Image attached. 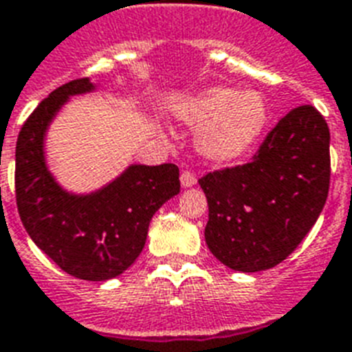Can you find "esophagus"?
Masks as SVG:
<instances>
[{
  "mask_svg": "<svg viewBox=\"0 0 352 352\" xmlns=\"http://www.w3.org/2000/svg\"><path fill=\"white\" fill-rule=\"evenodd\" d=\"M181 184L182 188H190V186H195L197 184V177L193 171L190 170H184L181 173Z\"/></svg>",
  "mask_w": 352,
  "mask_h": 352,
  "instance_id": "34e87169",
  "label": "esophagus"
}]
</instances>
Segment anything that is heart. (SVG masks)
Segmentation results:
<instances>
[{"instance_id": "obj_1", "label": "heart", "mask_w": 352, "mask_h": 352, "mask_svg": "<svg viewBox=\"0 0 352 352\" xmlns=\"http://www.w3.org/2000/svg\"><path fill=\"white\" fill-rule=\"evenodd\" d=\"M182 116L191 126L202 128L199 146L206 157L230 162L255 146L270 111L260 94L213 87L197 96Z\"/></svg>"}]
</instances>
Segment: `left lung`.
<instances>
[{"instance_id": "left-lung-1", "label": "left lung", "mask_w": 352, "mask_h": 352, "mask_svg": "<svg viewBox=\"0 0 352 352\" xmlns=\"http://www.w3.org/2000/svg\"><path fill=\"white\" fill-rule=\"evenodd\" d=\"M329 126L311 104L296 107L245 164L199 179L210 219V251L235 271L255 273L285 260L315 226L329 193Z\"/></svg>"}]
</instances>
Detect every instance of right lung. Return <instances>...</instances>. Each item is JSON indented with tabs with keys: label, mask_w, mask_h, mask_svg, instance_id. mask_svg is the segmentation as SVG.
Returning <instances> with one entry per match:
<instances>
[{
	"label": "right lung",
	"mask_w": 352,
	"mask_h": 352,
	"mask_svg": "<svg viewBox=\"0 0 352 352\" xmlns=\"http://www.w3.org/2000/svg\"><path fill=\"white\" fill-rule=\"evenodd\" d=\"M94 90L88 77L56 88L23 122L16 144V204L25 230L65 273L81 280L126 271L146 242L151 217L181 191L179 168L130 166L92 195L76 197L54 182L43 157L48 122L70 96Z\"/></svg>",
	"instance_id": "right-lung-1"
}]
</instances>
